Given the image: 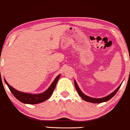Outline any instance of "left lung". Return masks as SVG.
<instances>
[{
  "instance_id": "obj_1",
  "label": "left lung",
  "mask_w": 130,
  "mask_h": 130,
  "mask_svg": "<svg viewBox=\"0 0 130 130\" xmlns=\"http://www.w3.org/2000/svg\"><path fill=\"white\" fill-rule=\"evenodd\" d=\"M74 84H75V87L76 90L77 91L78 94H79V95L81 96V97L83 98L84 100H85V101L89 102H92V103H101V102H106V101H108V100H109L110 99H111V98H112L113 96H114L116 94V93L117 92V91H118V89H120V88L121 87V85L122 83L120 84L119 87H118L117 88L116 90L114 91V92H112L111 94L108 95H107V96H105V97L101 98H92V97H90V96L86 95L84 94V93L82 92L79 88L78 87V84H77V83H76V82L75 81H74Z\"/></svg>"
}]
</instances>
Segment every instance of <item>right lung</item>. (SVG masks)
<instances>
[{"label": "right lung", "instance_id": "1", "mask_svg": "<svg viewBox=\"0 0 130 130\" xmlns=\"http://www.w3.org/2000/svg\"><path fill=\"white\" fill-rule=\"evenodd\" d=\"M60 76H61V75H58L56 76L50 87L45 92L38 94H29V93L22 92H21V91H17L16 89L13 88L12 87H11L9 84L7 83V81L5 80V79L4 80L5 83L8 85L9 88L11 92L14 96V97L19 100V101H21V102L24 104H36L45 101L52 95V93L55 89V88L56 87V83H57L58 79L60 78Z\"/></svg>", "mask_w": 130, "mask_h": 130}]
</instances>
